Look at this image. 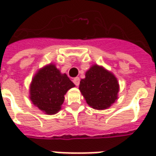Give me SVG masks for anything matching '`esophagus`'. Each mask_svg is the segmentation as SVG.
<instances>
[{
    "label": "esophagus",
    "mask_w": 156,
    "mask_h": 156,
    "mask_svg": "<svg viewBox=\"0 0 156 156\" xmlns=\"http://www.w3.org/2000/svg\"><path fill=\"white\" fill-rule=\"evenodd\" d=\"M79 83H80V79H79V78H75L73 79V83L75 84L76 86H78V85H79Z\"/></svg>",
    "instance_id": "esophagus-1"
}]
</instances>
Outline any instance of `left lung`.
<instances>
[{"instance_id": "1", "label": "left lung", "mask_w": 156, "mask_h": 156, "mask_svg": "<svg viewBox=\"0 0 156 156\" xmlns=\"http://www.w3.org/2000/svg\"><path fill=\"white\" fill-rule=\"evenodd\" d=\"M79 90L89 106L103 110L118 100L119 84L117 78L103 66L92 65L81 79Z\"/></svg>"}]
</instances>
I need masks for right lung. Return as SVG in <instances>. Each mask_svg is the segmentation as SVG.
Returning a JSON list of instances; mask_svg holds the SVG:
<instances>
[{"label":"right lung","mask_w":156,"mask_h":156,"mask_svg":"<svg viewBox=\"0 0 156 156\" xmlns=\"http://www.w3.org/2000/svg\"><path fill=\"white\" fill-rule=\"evenodd\" d=\"M75 85L55 65L49 64L37 70L29 87V98L46 115H55L61 110L65 95Z\"/></svg>","instance_id":"add662e5"}]
</instances>
